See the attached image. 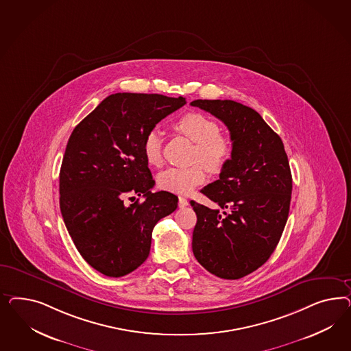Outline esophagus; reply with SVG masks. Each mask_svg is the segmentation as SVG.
<instances>
[{"instance_id": "obj_1", "label": "esophagus", "mask_w": 351, "mask_h": 351, "mask_svg": "<svg viewBox=\"0 0 351 351\" xmlns=\"http://www.w3.org/2000/svg\"><path fill=\"white\" fill-rule=\"evenodd\" d=\"M188 204H189V202H188V199H186V198H184V197H179V207H180V208L186 207Z\"/></svg>"}]
</instances>
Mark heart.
Listing matches in <instances>:
<instances>
[{
    "label": "heart",
    "mask_w": 351,
    "mask_h": 351,
    "mask_svg": "<svg viewBox=\"0 0 351 351\" xmlns=\"http://www.w3.org/2000/svg\"><path fill=\"white\" fill-rule=\"evenodd\" d=\"M173 128L195 143L193 150L194 163L188 167H170L158 173L157 182L163 191L178 194H189L206 180L205 166L211 173L225 169L232 157V148L226 138L220 135V126L207 116L191 112L179 118ZM143 154L150 166L162 163V138L157 130H152L143 140Z\"/></svg>",
    "instance_id": "1"
}]
</instances>
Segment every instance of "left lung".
<instances>
[{"instance_id":"obj_1","label":"left lung","mask_w":351,"mask_h":351,"mask_svg":"<svg viewBox=\"0 0 351 351\" xmlns=\"http://www.w3.org/2000/svg\"><path fill=\"white\" fill-rule=\"evenodd\" d=\"M191 106L223 121L232 158L202 193L220 208L191 201L197 213L193 254L213 276L239 279L264 265L287 223L292 175L282 138L250 106L234 100H194Z\"/></svg>"}]
</instances>
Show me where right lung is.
Masks as SVG:
<instances>
[{
	"instance_id": "right-lung-1",
	"label": "right lung",
	"mask_w": 351,
	"mask_h": 351,
	"mask_svg": "<svg viewBox=\"0 0 351 351\" xmlns=\"http://www.w3.org/2000/svg\"><path fill=\"white\" fill-rule=\"evenodd\" d=\"M185 97L118 93L75 126L59 175L60 211L86 263L106 276H123L147 258L152 232L178 208V197L154 186L143 140ZM143 195L126 206V199Z\"/></svg>"
}]
</instances>
